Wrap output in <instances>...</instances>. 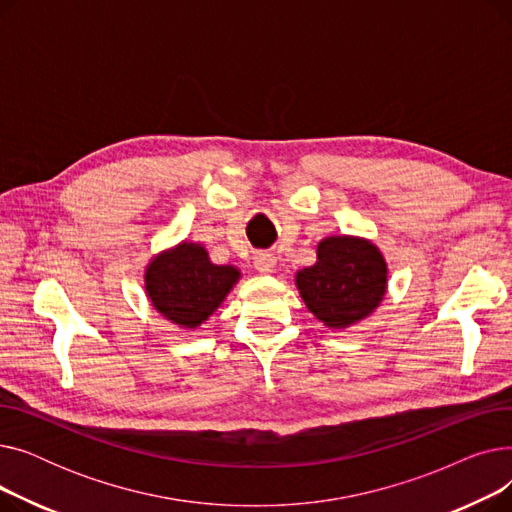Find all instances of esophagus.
<instances>
[{
	"label": "esophagus",
	"mask_w": 512,
	"mask_h": 512,
	"mask_svg": "<svg viewBox=\"0 0 512 512\" xmlns=\"http://www.w3.org/2000/svg\"><path fill=\"white\" fill-rule=\"evenodd\" d=\"M276 267V257L272 253H257L255 257V270L261 274H272Z\"/></svg>",
	"instance_id": "34e87169"
}]
</instances>
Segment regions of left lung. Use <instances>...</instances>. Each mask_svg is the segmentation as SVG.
Instances as JSON below:
<instances>
[{"mask_svg": "<svg viewBox=\"0 0 512 512\" xmlns=\"http://www.w3.org/2000/svg\"><path fill=\"white\" fill-rule=\"evenodd\" d=\"M388 286V265L371 240L328 236L317 245V261L297 272L307 309L328 328L359 324L380 307Z\"/></svg>", "mask_w": 512, "mask_h": 512, "instance_id": "1", "label": "left lung"}]
</instances>
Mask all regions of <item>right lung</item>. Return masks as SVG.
I'll list each match as a JSON object with an SVG mask.
<instances>
[{
	"label": "right lung",
	"mask_w": 512,
	"mask_h": 512,
	"mask_svg": "<svg viewBox=\"0 0 512 512\" xmlns=\"http://www.w3.org/2000/svg\"><path fill=\"white\" fill-rule=\"evenodd\" d=\"M238 278L234 265H215L205 247L184 240L151 259L145 290L157 313L180 328L195 330L222 305Z\"/></svg>",
	"instance_id": "add662e5"
}]
</instances>
